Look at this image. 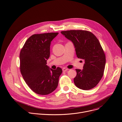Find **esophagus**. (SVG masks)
Masks as SVG:
<instances>
[{"instance_id":"1","label":"esophagus","mask_w":122,"mask_h":122,"mask_svg":"<svg viewBox=\"0 0 122 122\" xmlns=\"http://www.w3.org/2000/svg\"><path fill=\"white\" fill-rule=\"evenodd\" d=\"M67 70H68V69L66 68H65V67H63L62 68V71H63V72H66V71Z\"/></svg>"}]
</instances>
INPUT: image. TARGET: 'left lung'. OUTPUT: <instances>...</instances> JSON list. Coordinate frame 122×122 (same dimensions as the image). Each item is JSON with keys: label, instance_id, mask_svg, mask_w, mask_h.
<instances>
[{"label": "left lung", "instance_id": "obj_1", "mask_svg": "<svg viewBox=\"0 0 122 122\" xmlns=\"http://www.w3.org/2000/svg\"><path fill=\"white\" fill-rule=\"evenodd\" d=\"M61 33L72 41L77 58L85 61L83 69H76V86L83 90L94 88L103 75L106 63L105 55L98 40L87 30H71Z\"/></svg>", "mask_w": 122, "mask_h": 122}]
</instances>
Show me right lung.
<instances>
[{"instance_id":"1","label":"right lung","mask_w":122,"mask_h":122,"mask_svg":"<svg viewBox=\"0 0 122 122\" xmlns=\"http://www.w3.org/2000/svg\"><path fill=\"white\" fill-rule=\"evenodd\" d=\"M58 34H33L27 39L20 52L21 74L28 86L38 95H48L58 87L61 68L54 70L46 64L51 42Z\"/></svg>"}]
</instances>
